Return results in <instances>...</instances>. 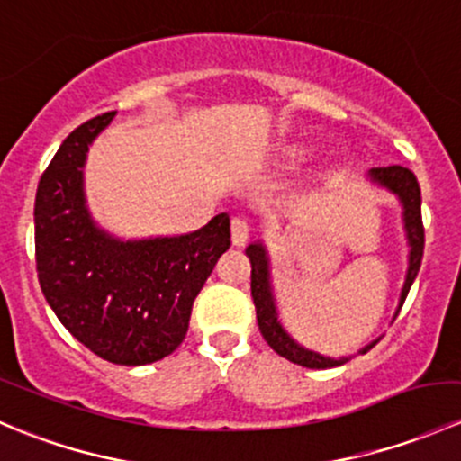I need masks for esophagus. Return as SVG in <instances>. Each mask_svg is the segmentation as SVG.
<instances>
[{"label": "esophagus", "mask_w": 461, "mask_h": 461, "mask_svg": "<svg viewBox=\"0 0 461 461\" xmlns=\"http://www.w3.org/2000/svg\"><path fill=\"white\" fill-rule=\"evenodd\" d=\"M248 236H249L248 221L240 216L231 218V243H234L236 248H240V245L248 243Z\"/></svg>", "instance_id": "34e87169"}]
</instances>
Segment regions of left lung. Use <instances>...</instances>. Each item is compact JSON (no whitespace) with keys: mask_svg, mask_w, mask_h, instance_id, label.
<instances>
[{"mask_svg":"<svg viewBox=\"0 0 461 461\" xmlns=\"http://www.w3.org/2000/svg\"><path fill=\"white\" fill-rule=\"evenodd\" d=\"M370 176L381 183L384 187H388L390 192H394L399 196V201L403 204V222H406V234L408 243H411V265H408L406 274V285L402 290V305L406 301L408 292H411V285L415 283L417 272L421 267V258H424V222H421V189L420 183H417V176L412 174L411 169L399 165L390 167H375L370 171ZM249 263H252V299L254 305H257V321L258 330L263 334V339L267 341V346L272 348L276 355L285 357L292 364H299L303 368H334V366H343L348 359H330V357L319 355V352L305 350L299 343H294L290 339V334L281 328L276 319V308H274V296L272 287H269V267H267V257H265V249L260 243L249 245L245 249ZM379 343L376 341L366 346L361 350V355H366L368 350Z\"/></svg>","mask_w":461,"mask_h":461,"instance_id":"1","label":"left lung"}]
</instances>
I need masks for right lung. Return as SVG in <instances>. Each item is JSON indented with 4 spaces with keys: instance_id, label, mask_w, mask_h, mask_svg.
<instances>
[{
    "instance_id": "1",
    "label": "right lung",
    "mask_w": 461,
    "mask_h": 461,
    "mask_svg": "<svg viewBox=\"0 0 461 461\" xmlns=\"http://www.w3.org/2000/svg\"><path fill=\"white\" fill-rule=\"evenodd\" d=\"M115 111L76 129L41 174L35 196L40 287L64 328L91 352L120 366L160 361L183 343L194 301L230 248V216L198 231L118 240L93 225L82 167L93 138Z\"/></svg>"
}]
</instances>
